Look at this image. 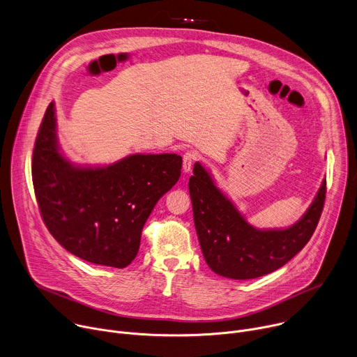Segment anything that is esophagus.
Here are the masks:
<instances>
[{"label": "esophagus", "mask_w": 357, "mask_h": 357, "mask_svg": "<svg viewBox=\"0 0 357 357\" xmlns=\"http://www.w3.org/2000/svg\"><path fill=\"white\" fill-rule=\"evenodd\" d=\"M195 160H196L195 152H192V151L185 152L183 157H182V168H183L185 174H189L192 171V165H193Z\"/></svg>", "instance_id": "1"}]
</instances>
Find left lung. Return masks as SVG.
Returning a JSON list of instances; mask_svg holds the SVG:
<instances>
[{
	"label": "left lung",
	"instance_id": "8db88e82",
	"mask_svg": "<svg viewBox=\"0 0 357 357\" xmlns=\"http://www.w3.org/2000/svg\"><path fill=\"white\" fill-rule=\"evenodd\" d=\"M189 193L199 244L211 270L226 278L251 280L278 270L310 241L324 209L326 181L296 223L275 230L248 225L199 162L189 179Z\"/></svg>",
	"mask_w": 357,
	"mask_h": 357
}]
</instances>
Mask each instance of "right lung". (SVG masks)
Returning a JSON list of instances; mask_svg holds the SVG:
<instances>
[{
    "instance_id": "add662e5",
    "label": "right lung",
    "mask_w": 357,
    "mask_h": 357,
    "mask_svg": "<svg viewBox=\"0 0 357 357\" xmlns=\"http://www.w3.org/2000/svg\"><path fill=\"white\" fill-rule=\"evenodd\" d=\"M181 168L176 154H134L109 167H76L59 149L50 103L35 141L32 182L43 223L62 247L89 263L124 268Z\"/></svg>"
}]
</instances>
